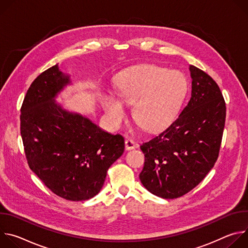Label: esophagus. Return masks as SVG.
<instances>
[{
    "label": "esophagus",
    "mask_w": 248,
    "mask_h": 248,
    "mask_svg": "<svg viewBox=\"0 0 248 248\" xmlns=\"http://www.w3.org/2000/svg\"><path fill=\"white\" fill-rule=\"evenodd\" d=\"M124 144H125V149H126V150L134 149V148L137 146V144L134 142V141H133L132 139H130V138L125 139V142H124Z\"/></svg>",
    "instance_id": "esophagus-1"
}]
</instances>
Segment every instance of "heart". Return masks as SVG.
<instances>
[{
  "instance_id": "1",
  "label": "heart",
  "mask_w": 248,
  "mask_h": 248,
  "mask_svg": "<svg viewBox=\"0 0 248 248\" xmlns=\"http://www.w3.org/2000/svg\"><path fill=\"white\" fill-rule=\"evenodd\" d=\"M187 91V80L179 70L142 64L124 72L118 80L119 97L106 94L103 108L109 123L121 126L128 112L124 101L134 105V118L145 130L165 127L178 114Z\"/></svg>"
}]
</instances>
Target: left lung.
<instances>
[{"label": "left lung", "instance_id": "8db88e82", "mask_svg": "<svg viewBox=\"0 0 248 248\" xmlns=\"http://www.w3.org/2000/svg\"><path fill=\"white\" fill-rule=\"evenodd\" d=\"M191 97L166 129L140 146L145 156L141 184L159 197H181L214 167L226 121V103L215 80L189 65Z\"/></svg>", "mask_w": 248, "mask_h": 248}]
</instances>
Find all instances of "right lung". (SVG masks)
<instances>
[{
	"instance_id": "obj_1",
	"label": "right lung",
	"mask_w": 248,
	"mask_h": 248,
	"mask_svg": "<svg viewBox=\"0 0 248 248\" xmlns=\"http://www.w3.org/2000/svg\"><path fill=\"white\" fill-rule=\"evenodd\" d=\"M70 83L58 64L31 83L20 114V133L31 170L58 196L83 201L101 190L107 170L124 151V139L56 103Z\"/></svg>"
}]
</instances>
